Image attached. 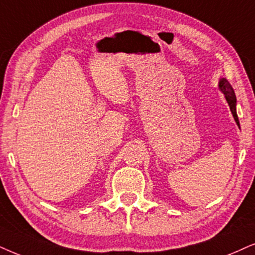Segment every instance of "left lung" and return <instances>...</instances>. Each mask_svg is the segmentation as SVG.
<instances>
[{"mask_svg": "<svg viewBox=\"0 0 255 255\" xmlns=\"http://www.w3.org/2000/svg\"><path fill=\"white\" fill-rule=\"evenodd\" d=\"M219 89H220L222 94L225 95V99H226L227 104L230 106L232 115H233L235 122H237V125L239 126L240 128L239 119H238L237 114V96H235V93L233 88H232V86L230 85V82H228L225 77H222V79H220V81H219Z\"/></svg>", "mask_w": 255, "mask_h": 255, "instance_id": "1", "label": "left lung"}]
</instances>
